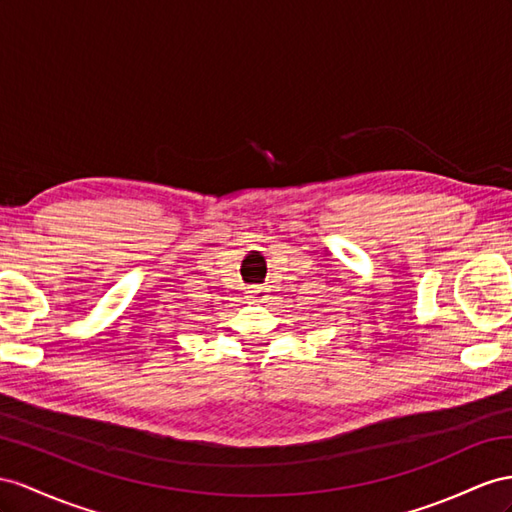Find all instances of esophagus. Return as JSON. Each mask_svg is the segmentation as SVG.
<instances>
[{
    "label": "esophagus",
    "mask_w": 512,
    "mask_h": 512,
    "mask_svg": "<svg viewBox=\"0 0 512 512\" xmlns=\"http://www.w3.org/2000/svg\"><path fill=\"white\" fill-rule=\"evenodd\" d=\"M246 294H248V296H253V298H259L261 294H264V287H259V285H251V287H248V290H246Z\"/></svg>",
    "instance_id": "obj_1"
}]
</instances>
